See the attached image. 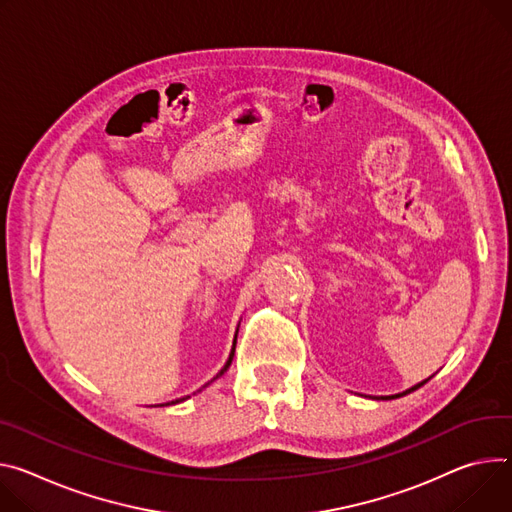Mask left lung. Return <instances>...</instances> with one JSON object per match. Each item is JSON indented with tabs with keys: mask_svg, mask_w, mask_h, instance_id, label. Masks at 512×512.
<instances>
[{
	"mask_svg": "<svg viewBox=\"0 0 512 512\" xmlns=\"http://www.w3.org/2000/svg\"><path fill=\"white\" fill-rule=\"evenodd\" d=\"M425 382H427V380H425ZM425 382H421V384H416V386L408 388V390H406V392H402V394H394V396H386V398L382 396V400H392V398H400V396H406V394H410V392H414V390H418V388H421V386H423Z\"/></svg>",
	"mask_w": 512,
	"mask_h": 512,
	"instance_id": "obj_1",
	"label": "left lung"
}]
</instances>
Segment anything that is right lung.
<instances>
[{"label":"right lung","instance_id":"obj_1","mask_svg":"<svg viewBox=\"0 0 512 512\" xmlns=\"http://www.w3.org/2000/svg\"><path fill=\"white\" fill-rule=\"evenodd\" d=\"M237 333H239V329H237ZM235 347H237V335H235V343H232V351H230V355H228V361H226V363H224V367L218 371V376H216V378H220V376L224 374V371L230 367V363H232V357H235ZM216 378H214V380H216ZM188 398H190V396H188ZM183 400H185V398H177V400H171V402H167V404H161V406L177 404V402H183Z\"/></svg>","mask_w":512,"mask_h":512}]
</instances>
